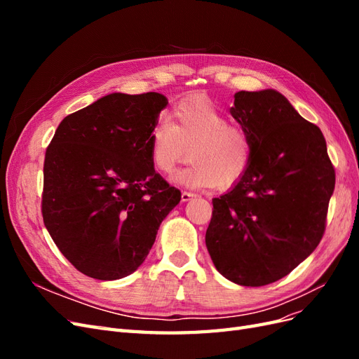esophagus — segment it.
<instances>
[{
	"label": "esophagus",
	"mask_w": 359,
	"mask_h": 359,
	"mask_svg": "<svg viewBox=\"0 0 359 359\" xmlns=\"http://www.w3.org/2000/svg\"><path fill=\"white\" fill-rule=\"evenodd\" d=\"M194 196H196V194L191 193V191H186V190H184V191L181 193V199H182V202H189V201H190V199H193Z\"/></svg>",
	"instance_id": "34e87169"
}]
</instances>
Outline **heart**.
Masks as SVG:
<instances>
[{
	"mask_svg": "<svg viewBox=\"0 0 359 359\" xmlns=\"http://www.w3.org/2000/svg\"><path fill=\"white\" fill-rule=\"evenodd\" d=\"M172 121L161 115L149 133L151 161L157 170L170 173L187 157V168L173 175L181 186L227 189L240 181L253 157V147L245 130L231 124L211 100L194 99L178 103Z\"/></svg>",
	"mask_w": 359,
	"mask_h": 359,
	"instance_id": "obj_1",
	"label": "heart"
}]
</instances>
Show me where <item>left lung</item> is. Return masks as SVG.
Listing matches in <instances>:
<instances>
[{"instance_id": "8db88e82", "label": "left lung", "mask_w": 359, "mask_h": 359, "mask_svg": "<svg viewBox=\"0 0 359 359\" xmlns=\"http://www.w3.org/2000/svg\"><path fill=\"white\" fill-rule=\"evenodd\" d=\"M231 114L248 133L253 157L233 189L212 199L205 243L223 277L265 286L319 245L335 172L320 128L278 91H238Z\"/></svg>"}]
</instances>
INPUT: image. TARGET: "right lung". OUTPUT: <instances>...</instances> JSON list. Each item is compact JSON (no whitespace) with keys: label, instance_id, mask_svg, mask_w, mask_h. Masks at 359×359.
<instances>
[{"label":"right lung","instance_id":"obj_1","mask_svg":"<svg viewBox=\"0 0 359 359\" xmlns=\"http://www.w3.org/2000/svg\"><path fill=\"white\" fill-rule=\"evenodd\" d=\"M168 99L104 95L60 123L43 166L41 214L60 252L97 280L142 265L181 191L154 170L149 133Z\"/></svg>","mask_w":359,"mask_h":359}]
</instances>
